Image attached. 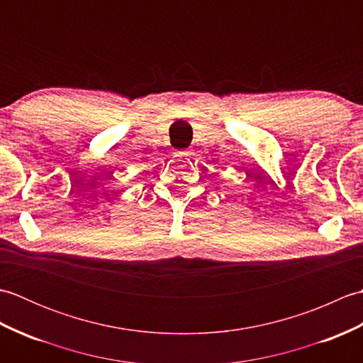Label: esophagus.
I'll use <instances>...</instances> for the list:
<instances>
[{
	"label": "esophagus",
	"instance_id": "esophagus-1",
	"mask_svg": "<svg viewBox=\"0 0 363 363\" xmlns=\"http://www.w3.org/2000/svg\"><path fill=\"white\" fill-rule=\"evenodd\" d=\"M186 154H189V152H187V151H177V152H176V156L182 157V156H186Z\"/></svg>",
	"mask_w": 363,
	"mask_h": 363
}]
</instances>
